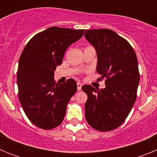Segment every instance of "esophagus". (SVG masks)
Here are the masks:
<instances>
[{
  "mask_svg": "<svg viewBox=\"0 0 157 157\" xmlns=\"http://www.w3.org/2000/svg\"><path fill=\"white\" fill-rule=\"evenodd\" d=\"M82 86V83H80V82H78V83H77V89H78V90H81Z\"/></svg>",
  "mask_w": 157,
  "mask_h": 157,
  "instance_id": "34e87169",
  "label": "esophagus"
}]
</instances>
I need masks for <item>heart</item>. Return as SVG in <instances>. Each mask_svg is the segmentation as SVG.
<instances>
[{
	"instance_id": "obj_1",
	"label": "heart",
	"mask_w": 157,
	"mask_h": 157,
	"mask_svg": "<svg viewBox=\"0 0 157 157\" xmlns=\"http://www.w3.org/2000/svg\"><path fill=\"white\" fill-rule=\"evenodd\" d=\"M89 47H90V46H89ZM89 47H86V48H89Z\"/></svg>"
}]
</instances>
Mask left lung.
<instances>
[{
  "label": "left lung",
  "mask_w": 157,
  "mask_h": 157,
  "mask_svg": "<svg viewBox=\"0 0 157 157\" xmlns=\"http://www.w3.org/2000/svg\"><path fill=\"white\" fill-rule=\"evenodd\" d=\"M85 37L98 54L97 71L106 87H82L87 94L85 117L89 125L99 131H109L125 121L137 98L140 80L138 59L130 43L109 29L85 31Z\"/></svg>",
  "instance_id": "8db88e82"
}]
</instances>
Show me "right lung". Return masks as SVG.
I'll return each mask as SVG.
<instances>
[{
  "mask_svg": "<svg viewBox=\"0 0 157 157\" xmlns=\"http://www.w3.org/2000/svg\"><path fill=\"white\" fill-rule=\"evenodd\" d=\"M83 32L49 27L32 37L19 57V100L29 120L39 128L51 130L60 125L67 105L77 91L72 78L56 83L54 71L62 63L67 48L81 38Z\"/></svg>",
  "mask_w": 157,
  "mask_h": 157,
  "instance_id": "right-lung-1",
  "label": "right lung"
}]
</instances>
